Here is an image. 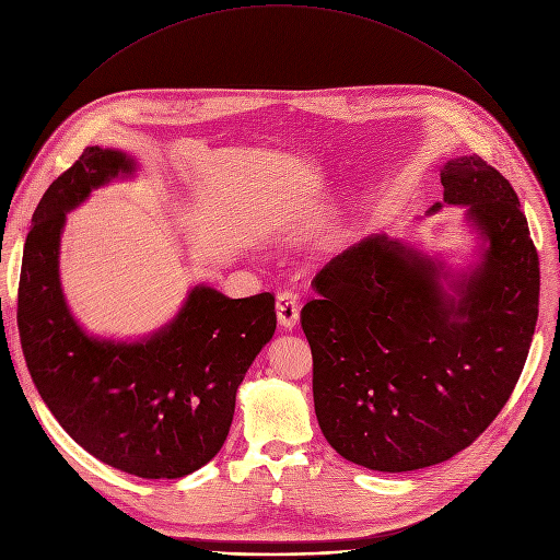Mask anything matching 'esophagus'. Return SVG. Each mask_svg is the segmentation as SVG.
Listing matches in <instances>:
<instances>
[{
    "label": "esophagus",
    "mask_w": 560,
    "mask_h": 560,
    "mask_svg": "<svg viewBox=\"0 0 560 560\" xmlns=\"http://www.w3.org/2000/svg\"><path fill=\"white\" fill-rule=\"evenodd\" d=\"M277 319H279L283 330H292L299 324L296 294H292V292H279L277 294Z\"/></svg>",
    "instance_id": "1"
}]
</instances>
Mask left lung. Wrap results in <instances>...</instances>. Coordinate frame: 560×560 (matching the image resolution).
I'll list each match as a JSON object with an SVG mask.
<instances>
[{
	"instance_id": "left-lung-1",
	"label": "left lung",
	"mask_w": 560,
	"mask_h": 560,
	"mask_svg": "<svg viewBox=\"0 0 560 560\" xmlns=\"http://www.w3.org/2000/svg\"><path fill=\"white\" fill-rule=\"evenodd\" d=\"M442 202L467 208L476 261L386 234L350 245L301 311L315 413L348 463L401 474L467 448L510 399L538 319L540 268L521 200L480 156L440 167Z\"/></svg>"
}]
</instances>
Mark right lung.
<instances>
[{"mask_svg": "<svg viewBox=\"0 0 560 560\" xmlns=\"http://www.w3.org/2000/svg\"><path fill=\"white\" fill-rule=\"evenodd\" d=\"M136 172L127 151L95 144L50 183L24 245L18 328L37 393L84 451L125 474L172 480L221 451L236 390L272 339L277 313L270 292L230 299L200 283L174 319L140 339L89 335L60 281L67 214Z\"/></svg>", "mask_w": 560, "mask_h": 560, "instance_id": "add662e5", "label": "right lung"}]
</instances>
